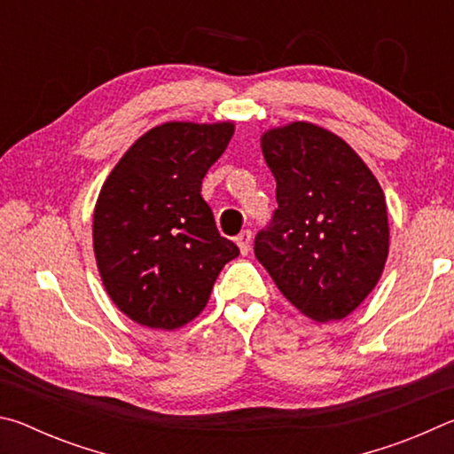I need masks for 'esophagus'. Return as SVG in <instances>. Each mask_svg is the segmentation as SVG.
I'll use <instances>...</instances> for the list:
<instances>
[{"mask_svg":"<svg viewBox=\"0 0 454 454\" xmlns=\"http://www.w3.org/2000/svg\"><path fill=\"white\" fill-rule=\"evenodd\" d=\"M236 244H238V248H240V252L242 254L246 256L250 252V244H252V232L250 230H244V232H240L236 236Z\"/></svg>","mask_w":454,"mask_h":454,"instance_id":"obj_1","label":"esophagus"}]
</instances>
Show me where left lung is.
I'll list each match as a JSON object with an SVG mask.
<instances>
[{"instance_id": "1", "label": "left lung", "mask_w": 454, "mask_h": 454, "mask_svg": "<svg viewBox=\"0 0 454 454\" xmlns=\"http://www.w3.org/2000/svg\"><path fill=\"white\" fill-rule=\"evenodd\" d=\"M260 145L278 208L256 234L258 262L304 317H348L380 280L388 256L379 180L342 137L309 121L268 129Z\"/></svg>"}]
</instances>
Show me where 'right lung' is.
Instances as JSON below:
<instances>
[{"instance_id":"add662e5","label":"right lung","mask_w":454,"mask_h":454,"mask_svg":"<svg viewBox=\"0 0 454 454\" xmlns=\"http://www.w3.org/2000/svg\"><path fill=\"white\" fill-rule=\"evenodd\" d=\"M232 136V121H166L129 145L99 190L98 270L114 304L137 325H188L208 304L222 268L240 254L200 194Z\"/></svg>"}]
</instances>
